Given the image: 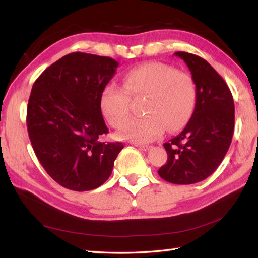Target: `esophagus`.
Instances as JSON below:
<instances>
[{
	"mask_svg": "<svg viewBox=\"0 0 258 258\" xmlns=\"http://www.w3.org/2000/svg\"><path fill=\"white\" fill-rule=\"evenodd\" d=\"M135 147H138L139 149H141V150H145V151H147V150H149L150 149V146H148V145H138V143H135L134 145Z\"/></svg>",
	"mask_w": 258,
	"mask_h": 258,
	"instance_id": "esophagus-1",
	"label": "esophagus"
}]
</instances>
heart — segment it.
Returning <instances> with one entry per match:
<instances>
[{
    "mask_svg": "<svg viewBox=\"0 0 258 258\" xmlns=\"http://www.w3.org/2000/svg\"><path fill=\"white\" fill-rule=\"evenodd\" d=\"M131 98H145L141 111L146 115L126 121L118 137L150 142L159 138L165 127L175 132L189 121L197 92L189 74L161 62L140 64L125 74L124 87L109 83L100 94L101 111L113 127H119L127 118Z\"/></svg>",
    "mask_w": 258,
    "mask_h": 258,
    "instance_id": "obj_1",
    "label": "heart"
}]
</instances>
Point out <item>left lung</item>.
Listing matches in <instances>:
<instances>
[{
    "label": "left lung",
    "instance_id": "left-lung-1",
    "mask_svg": "<svg viewBox=\"0 0 258 258\" xmlns=\"http://www.w3.org/2000/svg\"><path fill=\"white\" fill-rule=\"evenodd\" d=\"M190 69L196 85V106L185 128L164 143L167 163L159 176L174 184H194L207 178L229 150L234 131V103L229 86L206 60L175 52Z\"/></svg>",
    "mask_w": 258,
    "mask_h": 258
}]
</instances>
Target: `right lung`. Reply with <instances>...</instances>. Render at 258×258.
<instances>
[{"mask_svg": "<svg viewBox=\"0 0 258 258\" xmlns=\"http://www.w3.org/2000/svg\"><path fill=\"white\" fill-rule=\"evenodd\" d=\"M117 67L109 56L74 52L52 63L33 85L27 107L30 142L46 173L69 190L102 185L124 148L100 141L108 133L100 94Z\"/></svg>", "mask_w": 258, "mask_h": 258, "instance_id": "obj_1", "label": "right lung"}]
</instances>
